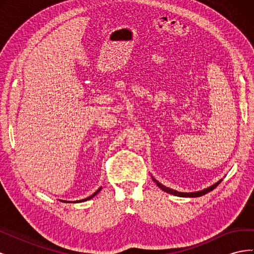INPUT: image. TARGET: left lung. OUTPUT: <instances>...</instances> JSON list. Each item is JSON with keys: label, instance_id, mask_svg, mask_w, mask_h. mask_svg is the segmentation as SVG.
Returning a JSON list of instances; mask_svg holds the SVG:
<instances>
[{"label": "left lung", "instance_id": "left-lung-1", "mask_svg": "<svg viewBox=\"0 0 254 254\" xmlns=\"http://www.w3.org/2000/svg\"><path fill=\"white\" fill-rule=\"evenodd\" d=\"M152 180L157 183V186H158L161 190H162L166 191V193H168V194H172V195H175V196H179V197H200V196H202V195H204V194H206V193H209V191L213 190H214L215 188H216V187L218 186V184L221 182V180H219L218 182L213 184V186H211V187H209V188L203 189V190H198V191H193V193H182V191H178V190H173V189L164 187L163 184H161V183H160L159 181H157L156 179L152 178Z\"/></svg>", "mask_w": 254, "mask_h": 254}]
</instances>
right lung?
I'll list each match as a JSON object with an SVG mask.
<instances>
[{
  "mask_svg": "<svg viewBox=\"0 0 254 254\" xmlns=\"http://www.w3.org/2000/svg\"><path fill=\"white\" fill-rule=\"evenodd\" d=\"M101 190H102V188H99V189H98V190L95 191V193H94L93 195H91L90 197H87L86 199H81V200H76V201H74V202H82V201H87V200H89V199H91L92 197H94V196H95V195H96V194L98 193V191ZM64 202H66V201H65V200H64ZM67 202H70V201H67Z\"/></svg>",
  "mask_w": 254,
  "mask_h": 254,
  "instance_id": "1",
  "label": "right lung"
}]
</instances>
